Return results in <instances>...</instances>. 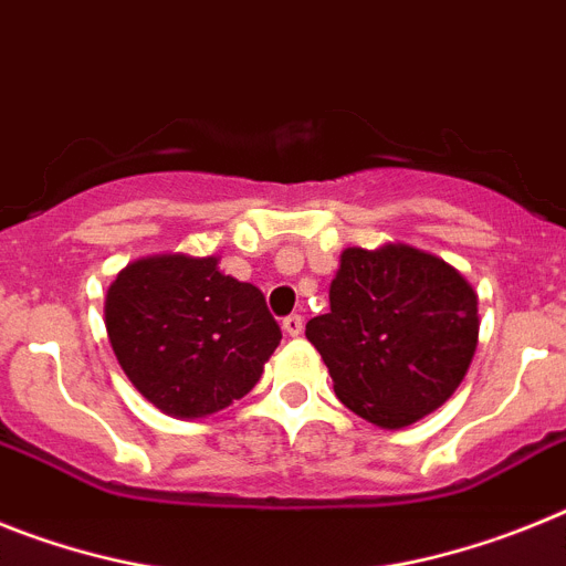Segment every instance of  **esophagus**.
<instances>
[{
	"label": "esophagus",
	"mask_w": 566,
	"mask_h": 566,
	"mask_svg": "<svg viewBox=\"0 0 566 566\" xmlns=\"http://www.w3.org/2000/svg\"><path fill=\"white\" fill-rule=\"evenodd\" d=\"M282 331L287 333V336H302L304 318L298 316V313H293V316H284L282 318Z\"/></svg>",
	"instance_id": "1"
}]
</instances>
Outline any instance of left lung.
I'll return each mask as SVG.
<instances>
[{
	"label": "left lung",
	"mask_w": 566,
	"mask_h": 566,
	"mask_svg": "<svg viewBox=\"0 0 566 566\" xmlns=\"http://www.w3.org/2000/svg\"><path fill=\"white\" fill-rule=\"evenodd\" d=\"M304 336L344 407L396 430L453 396L479 342V298L444 259L407 244L347 248L331 313Z\"/></svg>",
	"instance_id": "8db88e82"
}]
</instances>
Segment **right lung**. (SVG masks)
I'll use <instances>...</instances> for the list:
<instances>
[{
    "mask_svg": "<svg viewBox=\"0 0 566 566\" xmlns=\"http://www.w3.org/2000/svg\"><path fill=\"white\" fill-rule=\"evenodd\" d=\"M105 327L122 370L176 419L248 396L282 342L262 290L219 273V259L154 255L107 290Z\"/></svg>",
    "mask_w": 566,
    "mask_h": 566,
    "instance_id": "right-lung-1",
    "label": "right lung"
}]
</instances>
